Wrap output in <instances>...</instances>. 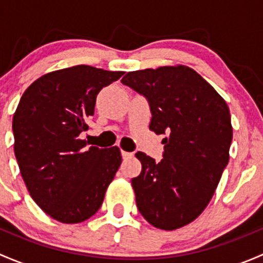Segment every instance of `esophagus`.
<instances>
[{"label":"esophagus","mask_w":263,"mask_h":263,"mask_svg":"<svg viewBox=\"0 0 263 263\" xmlns=\"http://www.w3.org/2000/svg\"><path fill=\"white\" fill-rule=\"evenodd\" d=\"M121 154H122V158H123V159H128V158H131L132 155H134L132 153H128V151H123V150L121 151Z\"/></svg>","instance_id":"34e87169"}]
</instances>
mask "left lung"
<instances>
[{
  "instance_id": "1",
  "label": "left lung",
  "mask_w": 263,
  "mask_h": 263,
  "mask_svg": "<svg viewBox=\"0 0 263 263\" xmlns=\"http://www.w3.org/2000/svg\"><path fill=\"white\" fill-rule=\"evenodd\" d=\"M121 82L146 98L153 115L148 127L165 135L159 163L136 154L142 165L132 178L137 209L158 229H178L205 210L228 165L229 108L205 79L183 65L132 71Z\"/></svg>"
}]
</instances>
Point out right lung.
Returning <instances> with one entry per match:
<instances>
[{
  "label": "right lung",
  "instance_id": "add662e5",
  "mask_svg": "<svg viewBox=\"0 0 263 263\" xmlns=\"http://www.w3.org/2000/svg\"><path fill=\"white\" fill-rule=\"evenodd\" d=\"M122 71L86 65L46 73L21 97L12 119L15 156L36 205L65 224L97 213L122 163L117 146L86 147L97 95Z\"/></svg>",
  "mask_w": 263,
  "mask_h": 263
}]
</instances>
